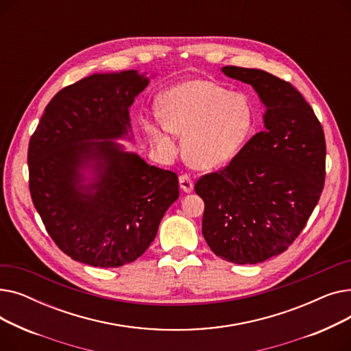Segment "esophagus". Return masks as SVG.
<instances>
[{"mask_svg":"<svg viewBox=\"0 0 351 351\" xmlns=\"http://www.w3.org/2000/svg\"><path fill=\"white\" fill-rule=\"evenodd\" d=\"M179 186L185 193H191L193 191V180L189 175L179 176Z\"/></svg>","mask_w":351,"mask_h":351,"instance_id":"esophagus-1","label":"esophagus"}]
</instances>
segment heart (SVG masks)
I'll return each instance as SVG.
<instances>
[{
  "label": "heart",
  "mask_w": 351,
  "mask_h": 351,
  "mask_svg": "<svg viewBox=\"0 0 351 351\" xmlns=\"http://www.w3.org/2000/svg\"><path fill=\"white\" fill-rule=\"evenodd\" d=\"M156 112L162 125L147 123L152 139L171 149L168 132L183 136V154L197 169L212 171L230 162L254 125L250 101L210 81L191 80L163 90Z\"/></svg>",
  "instance_id": "b5f03b06"
}]
</instances>
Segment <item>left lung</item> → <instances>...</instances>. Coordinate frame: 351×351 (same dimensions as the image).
Returning <instances> with one entry per match:
<instances>
[{
  "label": "left lung",
  "instance_id": "8db88e82",
  "mask_svg": "<svg viewBox=\"0 0 351 351\" xmlns=\"http://www.w3.org/2000/svg\"><path fill=\"white\" fill-rule=\"evenodd\" d=\"M252 85L266 110L256 134L223 171L202 176V233L226 262L256 265L283 253L315 210L326 176L323 128L300 92L262 69L223 66Z\"/></svg>",
  "mask_w": 351,
  "mask_h": 351
}]
</instances>
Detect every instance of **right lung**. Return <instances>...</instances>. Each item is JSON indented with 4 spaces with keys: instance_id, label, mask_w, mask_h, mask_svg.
<instances>
[{
    "instance_id": "add662e5",
    "label": "right lung",
    "mask_w": 351,
    "mask_h": 351,
    "mask_svg": "<svg viewBox=\"0 0 351 351\" xmlns=\"http://www.w3.org/2000/svg\"><path fill=\"white\" fill-rule=\"evenodd\" d=\"M149 85L136 69L94 73L61 89L29 139V192L57 246L71 259L119 267L154 242L179 197L176 173L146 163L129 108Z\"/></svg>"
}]
</instances>
